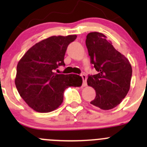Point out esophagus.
<instances>
[{
  "instance_id": "esophagus-1",
  "label": "esophagus",
  "mask_w": 147,
  "mask_h": 147,
  "mask_svg": "<svg viewBox=\"0 0 147 147\" xmlns=\"http://www.w3.org/2000/svg\"><path fill=\"white\" fill-rule=\"evenodd\" d=\"M81 77H82V81H83V82H82V86L86 87L87 86V78H86V76H85V75H81Z\"/></svg>"
}]
</instances>
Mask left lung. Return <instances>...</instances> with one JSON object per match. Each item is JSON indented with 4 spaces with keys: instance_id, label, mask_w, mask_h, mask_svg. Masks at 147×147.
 I'll return each mask as SVG.
<instances>
[{
    "instance_id": "left-lung-1",
    "label": "left lung",
    "mask_w": 147,
    "mask_h": 147,
    "mask_svg": "<svg viewBox=\"0 0 147 147\" xmlns=\"http://www.w3.org/2000/svg\"><path fill=\"white\" fill-rule=\"evenodd\" d=\"M85 44L91 63L98 72L87 80L96 92L90 104L102 110L112 109L121 102L130 89L131 65L102 33H89Z\"/></svg>"
}]
</instances>
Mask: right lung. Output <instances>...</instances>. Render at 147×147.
<instances>
[{
  "label": "right lung",
  "instance_id": "obj_1",
  "mask_svg": "<svg viewBox=\"0 0 147 147\" xmlns=\"http://www.w3.org/2000/svg\"><path fill=\"white\" fill-rule=\"evenodd\" d=\"M76 38L75 34L52 36L31 47L18 62L16 87L20 96L35 111H53L63 102L65 89L82 85L79 75L54 72L65 65L67 48Z\"/></svg>",
  "mask_w": 147,
  "mask_h": 147
}]
</instances>
